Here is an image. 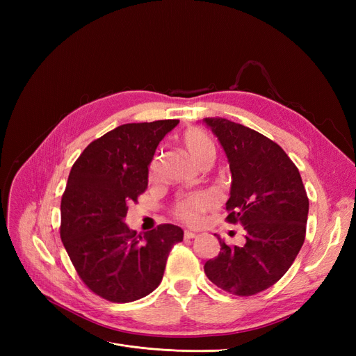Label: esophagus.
<instances>
[{
    "label": "esophagus",
    "instance_id": "34e87169",
    "mask_svg": "<svg viewBox=\"0 0 356 356\" xmlns=\"http://www.w3.org/2000/svg\"><path fill=\"white\" fill-rule=\"evenodd\" d=\"M196 236H197V233L193 232V230H186L184 232V239H195Z\"/></svg>",
    "mask_w": 356,
    "mask_h": 356
}]
</instances>
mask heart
Returning a JSON list of instances; mask_svg holds the SVG:
<instances>
[{
  "label": "heart",
  "instance_id": "heart-1",
  "mask_svg": "<svg viewBox=\"0 0 356 356\" xmlns=\"http://www.w3.org/2000/svg\"><path fill=\"white\" fill-rule=\"evenodd\" d=\"M182 147H184L186 153L190 156V159L195 161L196 165L202 163L204 160H213L215 149L213 141L209 138L208 134H204L200 129H188V131L182 136ZM159 172V161L154 159L149 165V177L156 178ZM213 204V199L208 193H195L182 197L175 207V215L188 224H195L199 221L200 213L208 211Z\"/></svg>",
  "mask_w": 356,
  "mask_h": 356
}]
</instances>
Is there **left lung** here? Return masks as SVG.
Wrapping results in <instances>:
<instances>
[{"label":"left lung","instance_id":"left-lung-1","mask_svg":"<svg viewBox=\"0 0 356 356\" xmlns=\"http://www.w3.org/2000/svg\"><path fill=\"white\" fill-rule=\"evenodd\" d=\"M227 156L232 187L225 203L229 222H241L242 246H229L204 263L218 288L254 296L281 279L294 263L306 236L309 199L297 166L272 139L222 117L203 118Z\"/></svg>","mask_w":356,"mask_h":356}]
</instances>
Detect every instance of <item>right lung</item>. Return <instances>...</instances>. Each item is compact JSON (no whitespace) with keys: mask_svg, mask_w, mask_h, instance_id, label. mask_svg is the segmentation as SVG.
Masks as SVG:
<instances>
[{"mask_svg":"<svg viewBox=\"0 0 356 356\" xmlns=\"http://www.w3.org/2000/svg\"><path fill=\"white\" fill-rule=\"evenodd\" d=\"M178 123L118 126L86 147L71 168L60 202V239L81 281L114 303L153 293L172 246L184 238L174 224L136 236L124 222L129 204L148 186L159 143Z\"/></svg>","mask_w":356,"mask_h":356,"instance_id":"right-lung-1","label":"right lung"}]
</instances>
